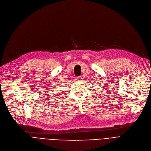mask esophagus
<instances>
[{
	"label": "esophagus",
	"mask_w": 151,
	"mask_h": 151,
	"mask_svg": "<svg viewBox=\"0 0 151 151\" xmlns=\"http://www.w3.org/2000/svg\"><path fill=\"white\" fill-rule=\"evenodd\" d=\"M76 80H77V81H81V80H82L81 76H78V77H76Z\"/></svg>",
	"instance_id": "obj_1"
}]
</instances>
